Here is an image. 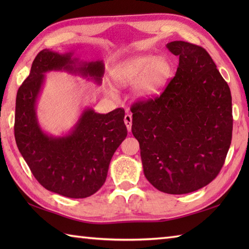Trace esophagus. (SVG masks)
<instances>
[{
  "mask_svg": "<svg viewBox=\"0 0 249 249\" xmlns=\"http://www.w3.org/2000/svg\"><path fill=\"white\" fill-rule=\"evenodd\" d=\"M124 122H125V125L126 127H127V130L130 131L131 130V122H133V118H131L130 114H125L124 116Z\"/></svg>",
  "mask_w": 249,
  "mask_h": 249,
  "instance_id": "1",
  "label": "esophagus"
}]
</instances>
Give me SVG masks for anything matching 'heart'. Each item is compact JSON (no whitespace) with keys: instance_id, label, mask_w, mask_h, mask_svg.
<instances>
[{"instance_id":"b5f03b06","label":"heart","mask_w":249,"mask_h":249,"mask_svg":"<svg viewBox=\"0 0 249 249\" xmlns=\"http://www.w3.org/2000/svg\"><path fill=\"white\" fill-rule=\"evenodd\" d=\"M173 76L172 62L165 56L140 54L120 62L112 71L113 81L119 86L134 84V95L142 100L157 97ZM112 91L109 89V93Z\"/></svg>"}]
</instances>
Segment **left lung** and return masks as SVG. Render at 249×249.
Listing matches in <instances>:
<instances>
[{"label":"left lung","instance_id":"8db88e82","mask_svg":"<svg viewBox=\"0 0 249 249\" xmlns=\"http://www.w3.org/2000/svg\"><path fill=\"white\" fill-rule=\"evenodd\" d=\"M176 77L160 97L131 107L147 181L162 193L183 195L206 186L223 167L232 138V98L205 49L171 41Z\"/></svg>","mask_w":249,"mask_h":249}]
</instances>
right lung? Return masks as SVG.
Listing matches in <instances>:
<instances>
[{
	"mask_svg": "<svg viewBox=\"0 0 249 249\" xmlns=\"http://www.w3.org/2000/svg\"><path fill=\"white\" fill-rule=\"evenodd\" d=\"M50 71H66L99 86L104 62L83 61L73 51L41 50L16 98V143L35 178L52 193L73 199L87 198L104 185L111 158L127 136L125 112L118 108L102 114L86 107L68 133L48 134L41 128L36 108L46 73Z\"/></svg>",
	"mask_w": 249,
	"mask_h": 249,
	"instance_id": "obj_1",
	"label": "right lung"
}]
</instances>
